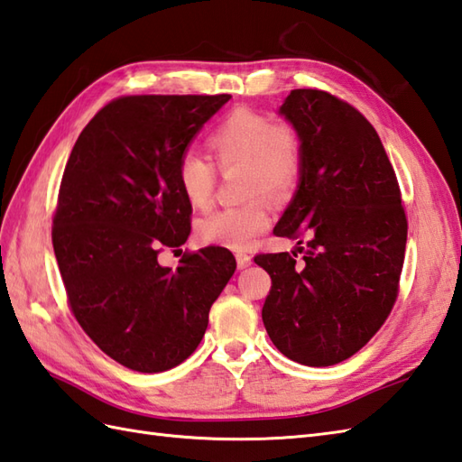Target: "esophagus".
Masks as SVG:
<instances>
[{
    "label": "esophagus",
    "mask_w": 462,
    "mask_h": 462,
    "mask_svg": "<svg viewBox=\"0 0 462 462\" xmlns=\"http://www.w3.org/2000/svg\"><path fill=\"white\" fill-rule=\"evenodd\" d=\"M253 263V259H251V254H247V253H237V266L239 269H247V266Z\"/></svg>",
    "instance_id": "34e87169"
}]
</instances>
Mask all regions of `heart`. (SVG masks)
I'll return each instance as SVG.
<instances>
[{"mask_svg": "<svg viewBox=\"0 0 462 462\" xmlns=\"http://www.w3.org/2000/svg\"><path fill=\"white\" fill-rule=\"evenodd\" d=\"M205 148L219 170L241 166L243 196L251 199L205 215L198 225V237L215 247L249 249L273 223V203L264 193L274 199L289 198L302 178L300 132L291 122H273L264 112L239 106L213 126ZM213 163L191 152L178 162V186L191 208L205 209L213 199L217 180Z\"/></svg>", "mask_w": 462, "mask_h": 462, "instance_id": "1", "label": "heart"}]
</instances>
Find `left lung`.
Returning a JSON list of instances; mask_svg holds the SVG:
<instances>
[{
  "label": "left lung",
  "mask_w": 462,
  "mask_h": 462,
  "mask_svg": "<svg viewBox=\"0 0 462 462\" xmlns=\"http://www.w3.org/2000/svg\"><path fill=\"white\" fill-rule=\"evenodd\" d=\"M281 115L299 128L304 170L276 237H306L299 254L263 253L271 274L266 334L310 367L340 364L372 340L399 294L407 217L375 128L360 110L318 88L291 90Z\"/></svg>",
  "instance_id": "obj_1"
}]
</instances>
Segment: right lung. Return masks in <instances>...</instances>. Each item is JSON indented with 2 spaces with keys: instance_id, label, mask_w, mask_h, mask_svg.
<instances>
[{
  "instance_id": "1",
  "label": "right lung",
  "mask_w": 462,
  "mask_h": 462,
  "mask_svg": "<svg viewBox=\"0 0 462 462\" xmlns=\"http://www.w3.org/2000/svg\"><path fill=\"white\" fill-rule=\"evenodd\" d=\"M229 98H115L69 156L51 233L67 302L90 340L128 370L158 374L188 360L237 269L225 247L183 253L178 269L158 263L191 231L178 162Z\"/></svg>"
}]
</instances>
